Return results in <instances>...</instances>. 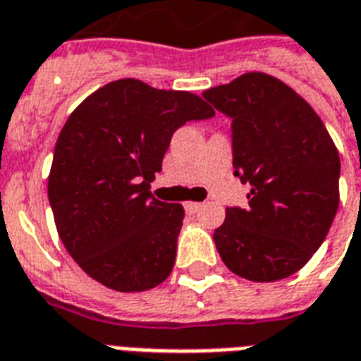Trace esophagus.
<instances>
[{"instance_id":"obj_1","label":"esophagus","mask_w":361,"mask_h":361,"mask_svg":"<svg viewBox=\"0 0 361 361\" xmlns=\"http://www.w3.org/2000/svg\"><path fill=\"white\" fill-rule=\"evenodd\" d=\"M202 204L201 202H185V212H189V214H195L199 208H201Z\"/></svg>"}]
</instances>
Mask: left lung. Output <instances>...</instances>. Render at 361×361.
<instances>
[{"label": "left lung", "mask_w": 361, "mask_h": 361, "mask_svg": "<svg viewBox=\"0 0 361 361\" xmlns=\"http://www.w3.org/2000/svg\"><path fill=\"white\" fill-rule=\"evenodd\" d=\"M231 118L235 176L248 207H231L214 231L235 276L268 283L304 268L338 208L341 159L327 128L298 93L264 72H247L202 93Z\"/></svg>", "instance_id": "1"}]
</instances>
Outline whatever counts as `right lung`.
Returning a JSON list of instances; mask_svg holds the SVG:
<instances>
[{
  "mask_svg": "<svg viewBox=\"0 0 361 361\" xmlns=\"http://www.w3.org/2000/svg\"><path fill=\"white\" fill-rule=\"evenodd\" d=\"M199 95L124 78L80 103L59 133L47 195L59 237L85 274L109 289L140 293L176 262L183 207L154 199L173 132L212 118Z\"/></svg>",
  "mask_w": 361,
  "mask_h": 361,
  "instance_id": "right-lung-1",
  "label": "right lung"
}]
</instances>
